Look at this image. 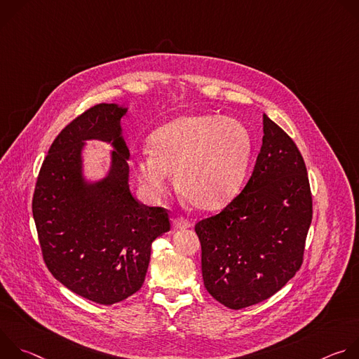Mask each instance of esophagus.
Listing matches in <instances>:
<instances>
[{"instance_id":"esophagus-1","label":"esophagus","mask_w":359,"mask_h":359,"mask_svg":"<svg viewBox=\"0 0 359 359\" xmlns=\"http://www.w3.org/2000/svg\"><path fill=\"white\" fill-rule=\"evenodd\" d=\"M173 227H175V230H186V229H190L191 224H190V222L179 217V219L173 220Z\"/></svg>"}]
</instances>
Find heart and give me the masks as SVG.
Masks as SVG:
<instances>
[{"label": "heart", "instance_id": "obj_1", "mask_svg": "<svg viewBox=\"0 0 359 359\" xmlns=\"http://www.w3.org/2000/svg\"><path fill=\"white\" fill-rule=\"evenodd\" d=\"M251 139L237 119L186 115L150 137V151L135 159L133 170L151 198L162 197L175 175L179 193L200 210H213L238 190L250 158Z\"/></svg>", "mask_w": 359, "mask_h": 359}]
</instances>
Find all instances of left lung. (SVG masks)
<instances>
[{
    "label": "left lung",
    "instance_id": "8db88e82",
    "mask_svg": "<svg viewBox=\"0 0 359 359\" xmlns=\"http://www.w3.org/2000/svg\"><path fill=\"white\" fill-rule=\"evenodd\" d=\"M263 144L250 180L226 209L194 227L204 287L231 310L259 304L299 270L313 220L305 163L263 114Z\"/></svg>",
    "mask_w": 359,
    "mask_h": 359
}]
</instances>
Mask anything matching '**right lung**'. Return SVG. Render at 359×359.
<instances>
[{
    "mask_svg": "<svg viewBox=\"0 0 359 359\" xmlns=\"http://www.w3.org/2000/svg\"><path fill=\"white\" fill-rule=\"evenodd\" d=\"M119 104H99L72 121L48 150L32 198L43 260L62 285L111 305L143 284L153 240L170 230L161 208L140 204L129 187V147ZM89 140L113 146L104 177L89 180L83 151Z\"/></svg>",
    "mask_w": 359,
    "mask_h": 359,
    "instance_id": "obj_1",
    "label": "right lung"
}]
</instances>
